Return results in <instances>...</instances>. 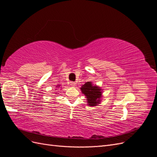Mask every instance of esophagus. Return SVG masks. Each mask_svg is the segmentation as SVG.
I'll return each instance as SVG.
<instances>
[{"mask_svg": "<svg viewBox=\"0 0 157 157\" xmlns=\"http://www.w3.org/2000/svg\"><path fill=\"white\" fill-rule=\"evenodd\" d=\"M70 85H71V86H72V87H75V85H76V83H75V82H70Z\"/></svg>", "mask_w": 157, "mask_h": 157, "instance_id": "esophagus-1", "label": "esophagus"}]
</instances>
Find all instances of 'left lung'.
<instances>
[{"instance_id":"1","label":"left lung","mask_w":157,"mask_h":157,"mask_svg":"<svg viewBox=\"0 0 157 157\" xmlns=\"http://www.w3.org/2000/svg\"><path fill=\"white\" fill-rule=\"evenodd\" d=\"M80 90L86 96L87 105L94 107L101 103L103 89L99 86L94 85L92 82H87L80 87Z\"/></svg>"}]
</instances>
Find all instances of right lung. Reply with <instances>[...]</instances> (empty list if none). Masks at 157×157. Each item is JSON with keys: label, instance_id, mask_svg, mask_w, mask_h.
Returning <instances> with one entry per match:
<instances>
[{"label": "right lung", "instance_id": "1", "mask_svg": "<svg viewBox=\"0 0 157 157\" xmlns=\"http://www.w3.org/2000/svg\"><path fill=\"white\" fill-rule=\"evenodd\" d=\"M60 86H60V85H57V86H56V87H57V88H58L59 87H60ZM60 88H61V87H60ZM55 94H57V93H56Z\"/></svg>", "mask_w": 157, "mask_h": 157}]
</instances>
